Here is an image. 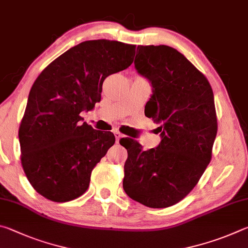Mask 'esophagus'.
<instances>
[{
	"label": "esophagus",
	"mask_w": 248,
	"mask_h": 248,
	"mask_svg": "<svg viewBox=\"0 0 248 248\" xmlns=\"http://www.w3.org/2000/svg\"><path fill=\"white\" fill-rule=\"evenodd\" d=\"M114 135H115V140H116V142H119L120 141V140L122 137H123V135H122V134L120 133V132H114Z\"/></svg>",
	"instance_id": "obj_1"
}]
</instances>
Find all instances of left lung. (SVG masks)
Masks as SVG:
<instances>
[{"mask_svg":"<svg viewBox=\"0 0 248 248\" xmlns=\"http://www.w3.org/2000/svg\"><path fill=\"white\" fill-rule=\"evenodd\" d=\"M134 64L153 87L145 114L160 124L161 141L149 150L133 140L120 141L128 154L123 188L144 206L167 208L195 187L210 162L218 131L214 93L207 78L169 46H138Z\"/></svg>","mask_w":248,"mask_h":248,"instance_id":"left-lung-1","label":"left lung"}]
</instances>
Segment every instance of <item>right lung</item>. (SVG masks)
<instances>
[{
  "mask_svg": "<svg viewBox=\"0 0 248 248\" xmlns=\"http://www.w3.org/2000/svg\"><path fill=\"white\" fill-rule=\"evenodd\" d=\"M136 46L84 41L43 69L28 95L18 137L21 164L37 193L52 202L81 196L115 137L82 122L101 100L106 78L133 63Z\"/></svg>",
  "mask_w": 248,
  "mask_h": 248,
  "instance_id": "1",
  "label": "right lung"
}]
</instances>
